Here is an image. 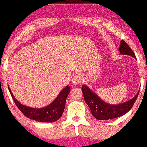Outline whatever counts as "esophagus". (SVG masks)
Masks as SVG:
<instances>
[{
    "label": "esophagus",
    "instance_id": "obj_1",
    "mask_svg": "<svg viewBox=\"0 0 147 147\" xmlns=\"http://www.w3.org/2000/svg\"><path fill=\"white\" fill-rule=\"evenodd\" d=\"M83 77H82V75L77 74V75H75L74 76V77L72 78V82L74 84H80L83 82Z\"/></svg>",
    "mask_w": 147,
    "mask_h": 147
}]
</instances>
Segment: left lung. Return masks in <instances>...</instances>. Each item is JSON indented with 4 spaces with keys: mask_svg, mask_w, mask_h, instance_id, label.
I'll list each match as a JSON object with an SVG mask.
<instances>
[{
    "mask_svg": "<svg viewBox=\"0 0 147 147\" xmlns=\"http://www.w3.org/2000/svg\"><path fill=\"white\" fill-rule=\"evenodd\" d=\"M119 51L122 55H130L133 58L136 59L134 52L128 45L125 41H120V46ZM140 90L137 95L130 100L119 104H109L102 100L99 96L92 90H91L87 86H82V92H83L84 100L90 109L92 115L99 120H107V119H114L120 116L124 115L129 112L133 107V104L136 101Z\"/></svg>",
    "mask_w": 147,
    "mask_h": 147,
    "instance_id": "8db88e82",
    "label": "left lung"
}]
</instances>
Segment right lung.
Segmentation results:
<instances>
[{
	"instance_id": "obj_1",
	"label": "right lung",
	"mask_w": 147,
	"mask_h": 147,
	"mask_svg": "<svg viewBox=\"0 0 147 147\" xmlns=\"http://www.w3.org/2000/svg\"><path fill=\"white\" fill-rule=\"evenodd\" d=\"M8 89L15 104L22 113H23L25 117L41 122H56L57 119L61 117L65 109V101L70 91V86H67L61 91L57 98L51 104L41 109H35L21 104L13 95L9 86Z\"/></svg>"
}]
</instances>
